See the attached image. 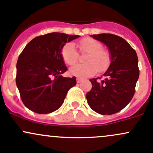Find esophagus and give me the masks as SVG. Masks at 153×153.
<instances>
[{
  "instance_id": "34e87169",
  "label": "esophagus",
  "mask_w": 153,
  "mask_h": 153,
  "mask_svg": "<svg viewBox=\"0 0 153 153\" xmlns=\"http://www.w3.org/2000/svg\"><path fill=\"white\" fill-rule=\"evenodd\" d=\"M76 82H77V83H80V82H82V79H80V78H77L76 79Z\"/></svg>"
}]
</instances>
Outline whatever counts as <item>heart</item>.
Returning <instances> with one entry per match:
<instances>
[{"mask_svg": "<svg viewBox=\"0 0 153 153\" xmlns=\"http://www.w3.org/2000/svg\"><path fill=\"white\" fill-rule=\"evenodd\" d=\"M79 47L83 52L87 53L85 58L86 63H79L70 68L69 71L73 76L86 78L94 75L97 71H103L111 63L109 51L102 48V45L92 38H85L80 40ZM63 61L68 65H73L78 60V53L74 45L66 43L61 50Z\"/></svg>", "mask_w": 153, "mask_h": 153, "instance_id": "1", "label": "heart"}]
</instances>
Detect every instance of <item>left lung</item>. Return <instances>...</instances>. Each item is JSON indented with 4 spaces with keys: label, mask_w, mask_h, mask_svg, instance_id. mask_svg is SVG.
I'll use <instances>...</instances> for the list:
<instances>
[{
    "label": "left lung",
    "mask_w": 153,
    "mask_h": 153,
    "mask_svg": "<svg viewBox=\"0 0 153 153\" xmlns=\"http://www.w3.org/2000/svg\"><path fill=\"white\" fill-rule=\"evenodd\" d=\"M90 36L107 46L111 63L102 75L105 79H90L92 87L86 98L90 107L97 114H116L127 105L134 94L140 75L137 53L119 36L105 33Z\"/></svg>",
    "instance_id": "8db88e82"
}]
</instances>
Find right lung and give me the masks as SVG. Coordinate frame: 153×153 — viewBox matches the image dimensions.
Here are the masks:
<instances>
[{
    "label": "right lung",
    "mask_w": 153,
    "mask_h": 153,
    "mask_svg": "<svg viewBox=\"0 0 153 153\" xmlns=\"http://www.w3.org/2000/svg\"><path fill=\"white\" fill-rule=\"evenodd\" d=\"M79 37L52 32L35 37L26 45L17 61L16 83L22 102L30 111L39 114L53 112L76 85V77L61 75L67 71L61 50Z\"/></svg>",
    "instance_id": "right-lung-1"
}]
</instances>
